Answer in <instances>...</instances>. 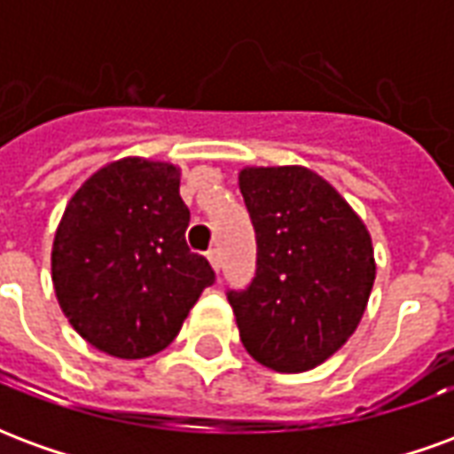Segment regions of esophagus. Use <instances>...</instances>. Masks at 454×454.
I'll return each instance as SVG.
<instances>
[{"mask_svg": "<svg viewBox=\"0 0 454 454\" xmlns=\"http://www.w3.org/2000/svg\"><path fill=\"white\" fill-rule=\"evenodd\" d=\"M207 257H208V262H211V267H214V270H221V253H218L216 247H214V250H208L207 253Z\"/></svg>", "mask_w": 454, "mask_h": 454, "instance_id": "1", "label": "esophagus"}]
</instances>
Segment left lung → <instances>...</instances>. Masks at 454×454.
<instances>
[{
    "mask_svg": "<svg viewBox=\"0 0 454 454\" xmlns=\"http://www.w3.org/2000/svg\"><path fill=\"white\" fill-rule=\"evenodd\" d=\"M255 228L257 270L228 292L240 340L260 364L306 372L348 342L377 275L362 218L321 175L301 165L238 175Z\"/></svg>",
    "mask_w": 454,
    "mask_h": 454,
    "instance_id": "8db88e82",
    "label": "left lung"
}]
</instances>
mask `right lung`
<instances>
[{
  "instance_id": "right-lung-1",
  "label": "right lung",
  "mask_w": 454,
  "mask_h": 454,
  "mask_svg": "<svg viewBox=\"0 0 454 454\" xmlns=\"http://www.w3.org/2000/svg\"><path fill=\"white\" fill-rule=\"evenodd\" d=\"M179 168L123 158L97 169L55 231L53 286L67 321L97 350L143 360L175 340L214 270L184 240Z\"/></svg>"
}]
</instances>
